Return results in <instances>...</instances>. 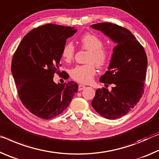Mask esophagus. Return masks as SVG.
<instances>
[{"instance_id": "1", "label": "esophagus", "mask_w": 159, "mask_h": 159, "mask_svg": "<svg viewBox=\"0 0 159 159\" xmlns=\"http://www.w3.org/2000/svg\"><path fill=\"white\" fill-rule=\"evenodd\" d=\"M85 87H85V86H84V85H82V84H80V85H79V89H79V91H82V90H83V89H84Z\"/></svg>"}]
</instances>
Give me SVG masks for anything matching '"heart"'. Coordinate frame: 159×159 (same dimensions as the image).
I'll return each mask as SVG.
<instances>
[{
  "mask_svg": "<svg viewBox=\"0 0 159 159\" xmlns=\"http://www.w3.org/2000/svg\"><path fill=\"white\" fill-rule=\"evenodd\" d=\"M80 43L84 49L89 51L87 62L89 63L77 66L71 70V77L81 84H89L97 74L94 63L99 67L107 64L110 58V51L103 47V41L97 35L87 33L80 39ZM75 47L72 43H67L62 47L61 56L65 61H72L75 56Z\"/></svg>",
  "mask_w": 159,
  "mask_h": 159,
  "instance_id": "heart-1",
  "label": "heart"
}]
</instances>
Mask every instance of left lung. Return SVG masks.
Wrapping results in <instances>:
<instances>
[{
	"label": "left lung",
	"instance_id": "8db88e82",
	"mask_svg": "<svg viewBox=\"0 0 159 159\" xmlns=\"http://www.w3.org/2000/svg\"><path fill=\"white\" fill-rule=\"evenodd\" d=\"M90 27L116 43L108 70L100 77L101 82L113 84L114 87L111 92L98 89L92 106L104 118L117 119L130 111L144 93L147 57L144 48L127 29L106 22Z\"/></svg>",
	"mask_w": 159,
	"mask_h": 159
}]
</instances>
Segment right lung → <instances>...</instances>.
<instances>
[{
    "mask_svg": "<svg viewBox=\"0 0 159 159\" xmlns=\"http://www.w3.org/2000/svg\"><path fill=\"white\" fill-rule=\"evenodd\" d=\"M76 32L72 27L41 26L23 37L14 54L11 71L19 97L39 118L50 119L58 116L77 92L76 82L56 84L53 81L55 72H60L62 47L67 39Z\"/></svg>",
    "mask_w": 159,
    "mask_h": 159,
    "instance_id": "1",
    "label": "right lung"
}]
</instances>
